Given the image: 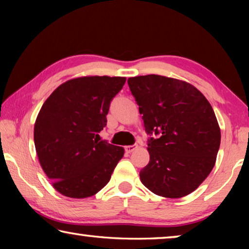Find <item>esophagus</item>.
Masks as SVG:
<instances>
[{
	"label": "esophagus",
	"mask_w": 249,
	"mask_h": 249,
	"mask_svg": "<svg viewBox=\"0 0 249 249\" xmlns=\"http://www.w3.org/2000/svg\"><path fill=\"white\" fill-rule=\"evenodd\" d=\"M137 148V145H132V146H126L125 147V150L126 153H133V151Z\"/></svg>",
	"instance_id": "obj_1"
}]
</instances>
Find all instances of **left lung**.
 I'll use <instances>...</instances> for the list:
<instances>
[{
	"instance_id": "left-lung-1",
	"label": "left lung",
	"mask_w": 249,
	"mask_h": 249,
	"mask_svg": "<svg viewBox=\"0 0 249 249\" xmlns=\"http://www.w3.org/2000/svg\"><path fill=\"white\" fill-rule=\"evenodd\" d=\"M140 107L150 160L140 172L153 193L169 199L190 195L206 179L216 161L221 129L205 96L192 84L147 74L128 78Z\"/></svg>"
}]
</instances>
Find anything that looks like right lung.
I'll list each match as a JSON object with an SVG mask.
<instances>
[{
    "label": "right lung",
    "instance_id": "add662e5",
    "mask_svg": "<svg viewBox=\"0 0 249 249\" xmlns=\"http://www.w3.org/2000/svg\"><path fill=\"white\" fill-rule=\"evenodd\" d=\"M125 77L87 75L68 80L45 101L34 126L41 168L67 197L84 199L111 179L124 148L101 141L112 99Z\"/></svg>",
    "mask_w": 249,
    "mask_h": 249
}]
</instances>
